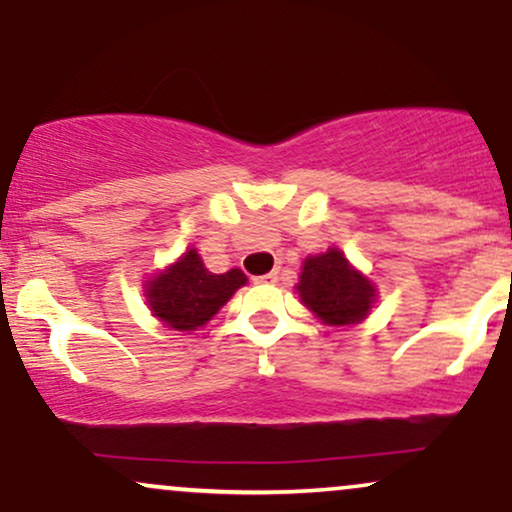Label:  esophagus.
Here are the masks:
<instances>
[{"instance_id":"1","label":"esophagus","mask_w":512,"mask_h":512,"mask_svg":"<svg viewBox=\"0 0 512 512\" xmlns=\"http://www.w3.org/2000/svg\"><path fill=\"white\" fill-rule=\"evenodd\" d=\"M279 281V272H269L262 276H255V284H276Z\"/></svg>"}]
</instances>
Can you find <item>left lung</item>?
<instances>
[{
  "mask_svg": "<svg viewBox=\"0 0 512 512\" xmlns=\"http://www.w3.org/2000/svg\"><path fill=\"white\" fill-rule=\"evenodd\" d=\"M296 289L303 303L327 325H354L368 315L375 301L373 284L351 269L334 248L305 260Z\"/></svg>",
  "mask_w": 512,
  "mask_h": 512,
  "instance_id": "1",
  "label": "left lung"
}]
</instances>
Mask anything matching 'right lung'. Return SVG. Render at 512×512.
Listing matches in <instances>:
<instances>
[{
    "label": "right lung",
    "mask_w": 512,
    "mask_h": 512,
    "mask_svg": "<svg viewBox=\"0 0 512 512\" xmlns=\"http://www.w3.org/2000/svg\"><path fill=\"white\" fill-rule=\"evenodd\" d=\"M245 274L231 269L226 274H211L202 257L190 248L178 262L146 284L151 313L168 327L192 332L209 322L219 308L245 284Z\"/></svg>",
    "instance_id": "right-lung-1"
}]
</instances>
